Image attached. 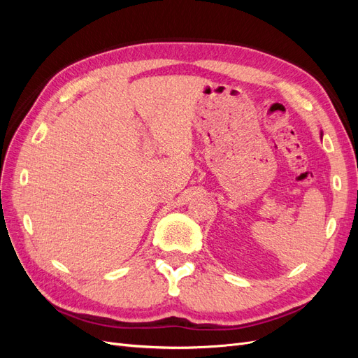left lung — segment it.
<instances>
[{
	"mask_svg": "<svg viewBox=\"0 0 358 358\" xmlns=\"http://www.w3.org/2000/svg\"><path fill=\"white\" fill-rule=\"evenodd\" d=\"M321 136H322V131H321Z\"/></svg>",
	"mask_w": 358,
	"mask_h": 358,
	"instance_id": "8db88e82",
	"label": "left lung"
}]
</instances>
